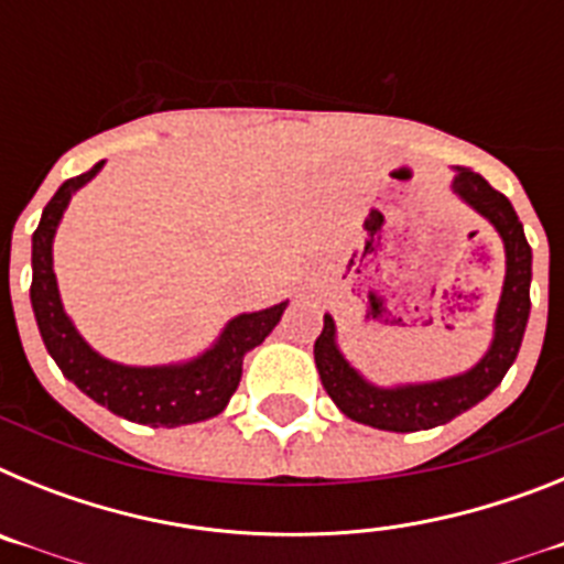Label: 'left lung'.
I'll list each match as a JSON object with an SVG mask.
<instances>
[{"instance_id": "8db88e82", "label": "left lung", "mask_w": 564, "mask_h": 564, "mask_svg": "<svg viewBox=\"0 0 564 564\" xmlns=\"http://www.w3.org/2000/svg\"><path fill=\"white\" fill-rule=\"evenodd\" d=\"M452 192L477 214H482L497 228L506 246V282L497 305L491 347L471 370L460 376L430 383L376 387L341 356L336 344V322L330 313H325L322 336L313 344L316 370L327 395L350 421L387 432H417L449 423L452 417L463 415L482 398L491 395L520 352L522 333L531 313V246L520 217L506 194L488 186L486 177L471 169H457Z\"/></svg>"}]
</instances>
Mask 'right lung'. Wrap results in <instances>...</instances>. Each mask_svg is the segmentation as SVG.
<instances>
[{"instance_id": "right-lung-1", "label": "right lung", "mask_w": 564, "mask_h": 564, "mask_svg": "<svg viewBox=\"0 0 564 564\" xmlns=\"http://www.w3.org/2000/svg\"><path fill=\"white\" fill-rule=\"evenodd\" d=\"M104 161L89 172L69 177L44 206L39 228L33 231V282L30 305L36 313L42 341L64 378L76 383L84 395L107 406L115 415L147 426H183L220 415L237 392L242 378V358L279 325L288 302L257 313H239L226 325L220 338L203 356L166 367H127L98 356L64 313L58 282L53 273V237L62 223L69 197L101 172Z\"/></svg>"}]
</instances>
